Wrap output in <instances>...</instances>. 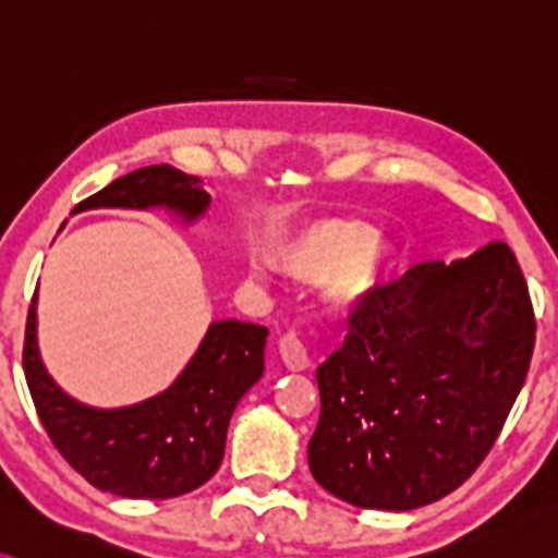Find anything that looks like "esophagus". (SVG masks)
Returning a JSON list of instances; mask_svg holds the SVG:
<instances>
[{
	"mask_svg": "<svg viewBox=\"0 0 558 558\" xmlns=\"http://www.w3.org/2000/svg\"><path fill=\"white\" fill-rule=\"evenodd\" d=\"M279 354H281V362H284L291 372H304V368L312 364V359H308V349L296 333H284V337L279 339Z\"/></svg>",
	"mask_w": 558,
	"mask_h": 558,
	"instance_id": "34e87169",
	"label": "esophagus"
}]
</instances>
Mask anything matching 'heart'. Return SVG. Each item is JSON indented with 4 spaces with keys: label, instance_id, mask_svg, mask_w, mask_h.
<instances>
[{
    "label": "heart",
    "instance_id": "heart-1",
    "mask_svg": "<svg viewBox=\"0 0 558 558\" xmlns=\"http://www.w3.org/2000/svg\"><path fill=\"white\" fill-rule=\"evenodd\" d=\"M281 269L304 281L329 277V299L339 308L366 304L384 281L387 250L366 221L327 219L306 227L279 250Z\"/></svg>",
    "mask_w": 558,
    "mask_h": 558
}]
</instances>
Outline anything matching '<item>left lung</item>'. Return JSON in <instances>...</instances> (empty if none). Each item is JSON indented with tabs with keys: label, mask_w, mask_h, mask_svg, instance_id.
<instances>
[{
	"label": "left lung",
	"mask_w": 558,
	"mask_h": 558,
	"mask_svg": "<svg viewBox=\"0 0 558 558\" xmlns=\"http://www.w3.org/2000/svg\"><path fill=\"white\" fill-rule=\"evenodd\" d=\"M534 341L526 279L504 242L381 284L351 312L344 347L316 368L314 478L362 509L444 499L499 439Z\"/></svg>",
	"instance_id": "8db88e82"
}]
</instances>
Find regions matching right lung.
Wrapping results in <instances>:
<instances>
[{
	"label": "right lung",
	"instance_id": "1",
	"mask_svg": "<svg viewBox=\"0 0 558 558\" xmlns=\"http://www.w3.org/2000/svg\"><path fill=\"white\" fill-rule=\"evenodd\" d=\"M209 204L202 179L154 165L114 179L72 214L165 207L192 225ZM267 333L259 324L214 322L169 389L132 407L97 409L59 389L41 364L34 294L24 331V376L51 444L92 486L126 499H171L217 474L231 414L264 374Z\"/></svg>",
	"mask_w": 558,
	"mask_h": 558
}]
</instances>
